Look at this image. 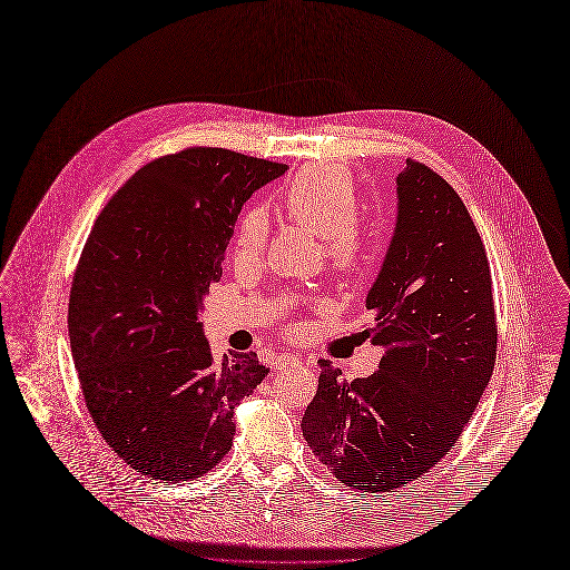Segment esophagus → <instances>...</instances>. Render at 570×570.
Here are the masks:
<instances>
[{
  "mask_svg": "<svg viewBox=\"0 0 570 570\" xmlns=\"http://www.w3.org/2000/svg\"><path fill=\"white\" fill-rule=\"evenodd\" d=\"M276 370H285V367H296V365H301V358L298 356H294V354H281V356H276Z\"/></svg>",
  "mask_w": 570,
  "mask_h": 570,
  "instance_id": "34e87169",
  "label": "esophagus"
}]
</instances>
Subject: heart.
Segmentation results:
<instances>
[{
  "label": "heart",
  "instance_id": "b5f03b06",
  "mask_svg": "<svg viewBox=\"0 0 570 570\" xmlns=\"http://www.w3.org/2000/svg\"><path fill=\"white\" fill-rule=\"evenodd\" d=\"M287 216L323 238L327 261L350 272L365 258V238L356 225L358 194L352 174L338 165L305 167L285 191ZM269 236L267 214L249 209L238 225L234 252L240 261H256Z\"/></svg>",
  "mask_w": 570,
  "mask_h": 570
}]
</instances>
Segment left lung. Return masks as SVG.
Here are the masks:
<instances>
[{
  "instance_id": "obj_1",
  "label": "left lung",
  "mask_w": 570,
  "mask_h": 570,
  "mask_svg": "<svg viewBox=\"0 0 570 570\" xmlns=\"http://www.w3.org/2000/svg\"><path fill=\"white\" fill-rule=\"evenodd\" d=\"M399 216L365 307L363 334L385 354L372 376L345 381L321 358L303 436L343 485L394 492L459 441L497 358V314L483 240L459 194L405 160Z\"/></svg>"
}]
</instances>
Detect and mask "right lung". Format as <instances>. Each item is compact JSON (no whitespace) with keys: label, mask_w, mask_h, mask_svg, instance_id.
I'll return each mask as SVG.
<instances>
[{"label":"right lung","mask_w":570,"mask_h":570,"mask_svg":"<svg viewBox=\"0 0 570 570\" xmlns=\"http://www.w3.org/2000/svg\"><path fill=\"white\" fill-rule=\"evenodd\" d=\"M285 169L187 147L138 169L87 238L69 298L71 352L96 428L145 476L189 481L220 463L236 405L269 372L256 352L216 361L200 309L243 203Z\"/></svg>","instance_id":"right-lung-1"}]
</instances>
